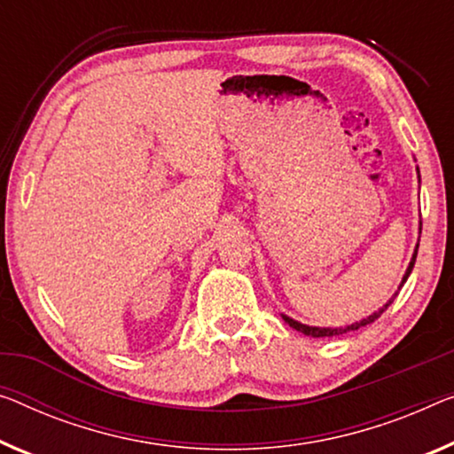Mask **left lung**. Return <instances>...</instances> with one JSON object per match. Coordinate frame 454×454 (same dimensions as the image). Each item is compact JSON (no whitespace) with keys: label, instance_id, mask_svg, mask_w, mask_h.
<instances>
[{"label":"left lung","instance_id":"left-lung-1","mask_svg":"<svg viewBox=\"0 0 454 454\" xmlns=\"http://www.w3.org/2000/svg\"><path fill=\"white\" fill-rule=\"evenodd\" d=\"M418 177H420V171H418ZM420 232H422V222H420ZM418 247H420V239H418V245H416V248H414V254H411L410 265H408V269H405V273H403V277H402V283H400V286H397V292L389 297V301H385L381 308L375 309V312H373V314H369L367 317H363V320L348 324V326H340V328H320V326H308V324L297 322V320H294V317H289V316H286V314H281V317H283V320H286V322L289 324V326H292L294 330H297V333H301V334H306V336H312V338H324V336L347 334V333H353V330H358V328H363V326H369V324H373V322L377 320V317H381V314L385 312V309H387V308L391 306V303H394L395 295L400 294V289L403 287V283L408 281V277H410L411 269H414V262H416Z\"/></svg>","mask_w":454,"mask_h":454}]
</instances>
